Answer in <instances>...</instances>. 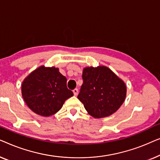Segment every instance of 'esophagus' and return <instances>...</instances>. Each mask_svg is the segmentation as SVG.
I'll use <instances>...</instances> for the list:
<instances>
[{
    "mask_svg": "<svg viewBox=\"0 0 160 160\" xmlns=\"http://www.w3.org/2000/svg\"><path fill=\"white\" fill-rule=\"evenodd\" d=\"M73 93H74V95L77 96L78 93V90L77 88L74 89V90H73Z\"/></svg>",
    "mask_w": 160,
    "mask_h": 160,
    "instance_id": "esophagus-1",
    "label": "esophagus"
}]
</instances>
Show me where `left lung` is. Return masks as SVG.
Wrapping results in <instances>:
<instances>
[{
  "label": "left lung",
  "mask_w": 160,
  "mask_h": 160,
  "mask_svg": "<svg viewBox=\"0 0 160 160\" xmlns=\"http://www.w3.org/2000/svg\"><path fill=\"white\" fill-rule=\"evenodd\" d=\"M82 78L83 83L78 98L93 118L111 115L124 102L125 84L108 67H86Z\"/></svg>",
  "instance_id": "obj_1"
}]
</instances>
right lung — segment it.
I'll use <instances>...</instances> for the list:
<instances>
[{
    "label": "right lung",
    "instance_id": "right-lung-1",
    "mask_svg": "<svg viewBox=\"0 0 160 160\" xmlns=\"http://www.w3.org/2000/svg\"><path fill=\"white\" fill-rule=\"evenodd\" d=\"M22 94L30 109L48 117L57 113L73 92L67 88V78L58 68L42 66L24 79Z\"/></svg>",
    "mask_w": 160,
    "mask_h": 160
}]
</instances>
